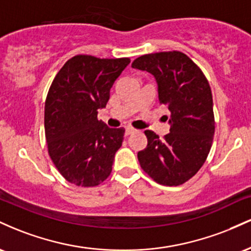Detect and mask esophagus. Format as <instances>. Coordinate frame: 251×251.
I'll return each mask as SVG.
<instances>
[{"label":"esophagus","instance_id":"esophagus-1","mask_svg":"<svg viewBox=\"0 0 251 251\" xmlns=\"http://www.w3.org/2000/svg\"><path fill=\"white\" fill-rule=\"evenodd\" d=\"M134 131H135V129H134L133 127H129V126H128V127H126V128H125V134H126V135H128V134L133 133Z\"/></svg>","mask_w":251,"mask_h":251}]
</instances>
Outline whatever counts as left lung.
I'll list each match as a JSON object with an SVG mask.
<instances>
[{"label":"left lung","instance_id":"left-lung-1","mask_svg":"<svg viewBox=\"0 0 251 251\" xmlns=\"http://www.w3.org/2000/svg\"><path fill=\"white\" fill-rule=\"evenodd\" d=\"M132 67L154 76L159 103L171 112L170 133L160 140L146 129L148 146L138 152V160L157 183L180 185L201 168L214 139V105L208 80L180 51L146 54L135 59Z\"/></svg>","mask_w":251,"mask_h":251}]
</instances>
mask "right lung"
<instances>
[{"instance_id":"add662e5","label":"right lung","mask_w":251,"mask_h":251,"mask_svg":"<svg viewBox=\"0 0 251 251\" xmlns=\"http://www.w3.org/2000/svg\"><path fill=\"white\" fill-rule=\"evenodd\" d=\"M128 57L76 55L53 80L45 103L46 140L54 165L77 186H97L108 177L125 128L98 120L109 89L129 65Z\"/></svg>"}]
</instances>
